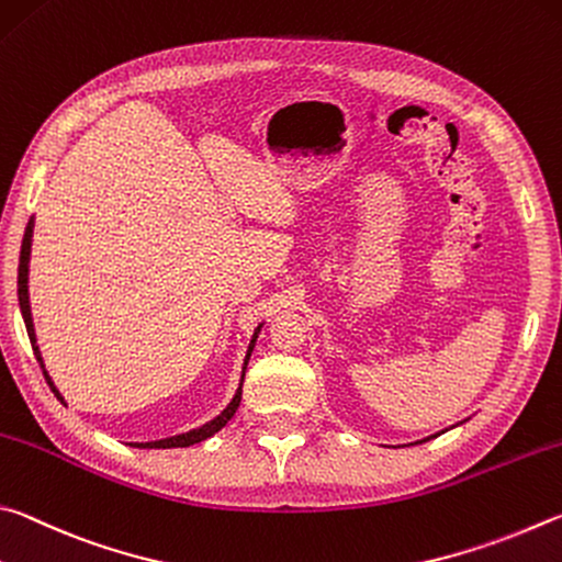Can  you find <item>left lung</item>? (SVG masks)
I'll return each instance as SVG.
<instances>
[{"label":"left lung","instance_id":"obj_1","mask_svg":"<svg viewBox=\"0 0 562 562\" xmlns=\"http://www.w3.org/2000/svg\"><path fill=\"white\" fill-rule=\"evenodd\" d=\"M427 439H429V437H427ZM427 439H422V441H427Z\"/></svg>","mask_w":562,"mask_h":562}]
</instances>
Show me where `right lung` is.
Listing matches in <instances>:
<instances>
[{"label":"right lung","mask_w":562,"mask_h":562,"mask_svg":"<svg viewBox=\"0 0 562 562\" xmlns=\"http://www.w3.org/2000/svg\"><path fill=\"white\" fill-rule=\"evenodd\" d=\"M32 234H34V216L29 220L26 229H24V239H22V251H19V276H16V293H19V308H22V318H24V326H26V333H29V340H32V348H34V356L38 360V366L44 368V360H42V352H38V346H36V333H34V321H32V306H29V254H32ZM259 330L261 326L254 330V338L249 342V350H246V358H244V368H241V382H244V372H246V366H249V358H251V350H254V342L256 338H259ZM44 378L48 382V387L54 390V395L58 400H64L61 395H58V390L54 387L52 378H48V372L44 370ZM241 382H239V390H236L234 400L226 405V409L222 412V415H216L212 422H206V425H202L200 429H190L184 431V435H177V437H170V439H157V441H145V445H131V447H143V449H175V447H192L196 445V441H204L210 439L212 435H216L226 422H229L234 417V412L239 409V402H241Z\"/></svg>","instance_id":"add662e5"}]
</instances>
